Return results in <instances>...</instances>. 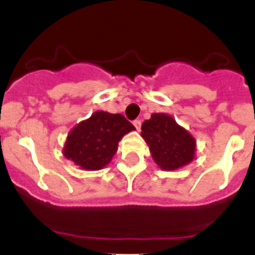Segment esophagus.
<instances>
[{"instance_id":"1","label":"esophagus","mask_w":255,"mask_h":255,"mask_svg":"<svg viewBox=\"0 0 255 255\" xmlns=\"http://www.w3.org/2000/svg\"><path fill=\"white\" fill-rule=\"evenodd\" d=\"M132 124H134L135 129H136L139 131V130H140V126H141V121L140 120H135Z\"/></svg>"}]
</instances>
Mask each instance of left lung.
Segmentation results:
<instances>
[{
    "mask_svg": "<svg viewBox=\"0 0 255 255\" xmlns=\"http://www.w3.org/2000/svg\"><path fill=\"white\" fill-rule=\"evenodd\" d=\"M141 136L162 170H177L194 159L195 139L170 115L153 114L141 125Z\"/></svg>",
    "mask_w": 255,
    "mask_h": 255,
    "instance_id": "left-lung-1",
    "label": "left lung"
}]
</instances>
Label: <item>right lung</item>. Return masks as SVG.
<instances>
[{
  "label": "right lung",
  "instance_id": "1",
  "mask_svg": "<svg viewBox=\"0 0 255 255\" xmlns=\"http://www.w3.org/2000/svg\"><path fill=\"white\" fill-rule=\"evenodd\" d=\"M132 130L123 115L97 111L69 132L64 155L83 170H101L111 162L124 135Z\"/></svg>",
  "mask_w": 255,
  "mask_h": 255
}]
</instances>
